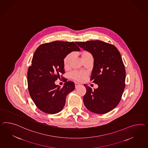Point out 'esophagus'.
I'll return each mask as SVG.
<instances>
[{"label": "esophagus", "instance_id": "obj_1", "mask_svg": "<svg viewBox=\"0 0 148 148\" xmlns=\"http://www.w3.org/2000/svg\"><path fill=\"white\" fill-rule=\"evenodd\" d=\"M79 85V84L78 83H75V87L77 88V87H78Z\"/></svg>", "mask_w": 148, "mask_h": 148}]
</instances>
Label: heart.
Segmentation results:
<instances>
[{
    "mask_svg": "<svg viewBox=\"0 0 148 148\" xmlns=\"http://www.w3.org/2000/svg\"><path fill=\"white\" fill-rule=\"evenodd\" d=\"M73 57V53H69L64 58L63 60V65L65 69H69L70 66V64ZM82 57L84 61L90 58H93L92 55L90 52L87 51H84L82 53ZM87 76V73L84 71H74L71 72L70 76L71 78L75 80L78 82H82L86 78Z\"/></svg>",
    "mask_w": 148,
    "mask_h": 148,
    "instance_id": "heart-1",
    "label": "heart"
}]
</instances>
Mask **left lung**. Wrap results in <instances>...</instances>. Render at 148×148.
Instances as JSON below:
<instances>
[{
	"instance_id": "obj_1",
	"label": "left lung",
	"mask_w": 148,
	"mask_h": 148,
	"mask_svg": "<svg viewBox=\"0 0 148 148\" xmlns=\"http://www.w3.org/2000/svg\"><path fill=\"white\" fill-rule=\"evenodd\" d=\"M76 43L92 55L91 80L98 85L93 90L84 85V105L93 113H107L118 106L125 87V68L120 53L114 45L99 40Z\"/></svg>"
}]
</instances>
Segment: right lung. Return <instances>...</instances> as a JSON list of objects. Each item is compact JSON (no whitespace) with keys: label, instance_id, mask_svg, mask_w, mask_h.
<instances>
[{"label":"right lung","instance_id":"obj_1","mask_svg":"<svg viewBox=\"0 0 148 148\" xmlns=\"http://www.w3.org/2000/svg\"><path fill=\"white\" fill-rule=\"evenodd\" d=\"M75 51L80 49L75 42L56 41L40 45L34 53L27 72L28 90L35 105L45 113L61 112L66 95L75 90L73 82H66L62 88L55 82L64 73V57Z\"/></svg>","mask_w":148,"mask_h":148}]
</instances>
